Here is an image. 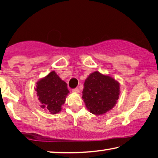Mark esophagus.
Masks as SVG:
<instances>
[{
  "label": "esophagus",
  "instance_id": "34e87169",
  "mask_svg": "<svg viewBox=\"0 0 158 158\" xmlns=\"http://www.w3.org/2000/svg\"><path fill=\"white\" fill-rule=\"evenodd\" d=\"M72 92L74 93H79V89H77V88H76V89H74L72 90Z\"/></svg>",
  "mask_w": 158,
  "mask_h": 158
}]
</instances>
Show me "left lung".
<instances>
[{
	"label": "left lung",
	"instance_id": "obj_1",
	"mask_svg": "<svg viewBox=\"0 0 158 158\" xmlns=\"http://www.w3.org/2000/svg\"><path fill=\"white\" fill-rule=\"evenodd\" d=\"M120 95V84L109 75L96 71L85 80L82 99L90 113L102 115L116 105Z\"/></svg>",
	"mask_w": 158,
	"mask_h": 158
}]
</instances>
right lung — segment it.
<instances>
[{
	"instance_id": "right-lung-1",
	"label": "right lung",
	"mask_w": 158,
	"mask_h": 158,
	"mask_svg": "<svg viewBox=\"0 0 158 158\" xmlns=\"http://www.w3.org/2000/svg\"><path fill=\"white\" fill-rule=\"evenodd\" d=\"M35 90L40 102V107L47 110L51 114L59 113L62 109L61 106L65 103L69 93L68 85L55 71H52L44 78L40 79Z\"/></svg>"
}]
</instances>
